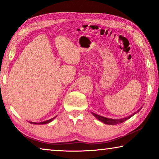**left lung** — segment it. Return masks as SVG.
<instances>
[{
    "instance_id": "8db88e82",
    "label": "left lung",
    "mask_w": 159,
    "mask_h": 159,
    "mask_svg": "<svg viewBox=\"0 0 159 159\" xmlns=\"http://www.w3.org/2000/svg\"><path fill=\"white\" fill-rule=\"evenodd\" d=\"M142 108H140V109L137 111V112H134V114H132V115H129V116H127V117H125V118H121V119H109V118H106V117H104V116H100V115H98L96 114H94V113L91 112L92 113V114L94 116L95 118L98 119L99 121H102V122L106 124V125H118V124H120V123H122L124 121L127 120L128 119H129L130 117H132V116H134V114H137V113L139 112L140 111V109Z\"/></svg>"
}]
</instances>
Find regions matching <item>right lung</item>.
Returning <instances> with one entry per match:
<instances>
[{"mask_svg": "<svg viewBox=\"0 0 159 159\" xmlns=\"http://www.w3.org/2000/svg\"><path fill=\"white\" fill-rule=\"evenodd\" d=\"M57 116H56L55 117H53V118H52L51 119H49V120H46V121H41V122H39V123H37V122H32V121H30V123L32 124V125H45V124H48L51 122V121H52L54 119L56 118V117Z\"/></svg>", "mask_w": 159, "mask_h": 159, "instance_id": "obj_1", "label": "right lung"}]
</instances>
